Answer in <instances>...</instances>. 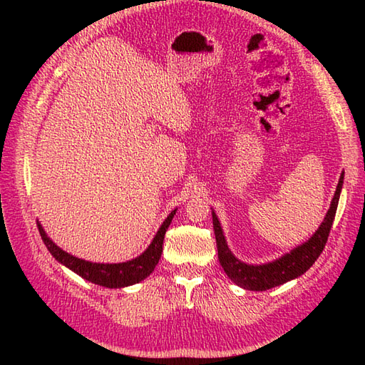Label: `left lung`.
Here are the masks:
<instances>
[{
  "label": "left lung",
  "mask_w": 365,
  "mask_h": 365,
  "mask_svg": "<svg viewBox=\"0 0 365 365\" xmlns=\"http://www.w3.org/2000/svg\"><path fill=\"white\" fill-rule=\"evenodd\" d=\"M342 185H344V174L339 178L334 197H332L329 210L327 216H324L319 230H317L304 245L294 247L290 254H285L281 259H277L271 263H265V265H246V263L240 262L238 259L234 257V254L229 251L226 240H224L220 221L213 212L212 213L213 230H215V238H216V247H218V259H220L221 267L224 268V271H226V274L237 285L243 287L246 290H254V292H263V290L273 289V287L289 282L292 279L304 274L306 271L314 265L315 260L319 259L324 245L328 242L332 221H334V216H336Z\"/></svg>",
  "instance_id": "8db88e82"
}]
</instances>
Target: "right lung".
Wrapping results in <instances>:
<instances>
[{
    "mask_svg": "<svg viewBox=\"0 0 365 365\" xmlns=\"http://www.w3.org/2000/svg\"><path fill=\"white\" fill-rule=\"evenodd\" d=\"M174 215L175 210L170 212L166 221L161 224V227L157 232V235H155L150 246L147 247L139 257L123 263H92L81 260L78 257H73V255L61 250V247H58L48 237H46L41 224H37V227L38 232H41V237L43 240L46 250L51 252L53 257L58 262L63 263L67 268H71L76 274H80L83 279H86V281L92 284L110 287V289H120V287H127L143 281V279H145L152 273L155 265H157L161 257L163 240H165V234L170 221L174 218Z\"/></svg>",
    "mask_w": 365,
    "mask_h": 365,
    "instance_id": "add662e5",
    "label": "right lung"
}]
</instances>
